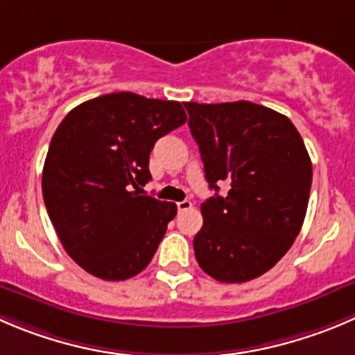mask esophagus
I'll list each match as a JSON object with an SVG mask.
<instances>
[{
  "instance_id": "34e87169",
  "label": "esophagus",
  "mask_w": 355,
  "mask_h": 355,
  "mask_svg": "<svg viewBox=\"0 0 355 355\" xmlns=\"http://www.w3.org/2000/svg\"><path fill=\"white\" fill-rule=\"evenodd\" d=\"M191 202L190 200H183V202H178V211L180 212H184V211H188V209H191Z\"/></svg>"
}]
</instances>
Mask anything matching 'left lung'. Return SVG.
I'll use <instances>...</instances> for the list:
<instances>
[{
	"label": "left lung",
	"mask_w": 355,
	"mask_h": 355,
	"mask_svg": "<svg viewBox=\"0 0 355 355\" xmlns=\"http://www.w3.org/2000/svg\"><path fill=\"white\" fill-rule=\"evenodd\" d=\"M191 136L214 197L202 204L195 258L219 282L241 284L268 272L302 230L312 187V162L284 114L237 101L184 103ZM219 182L231 190L217 195Z\"/></svg>",
	"instance_id": "1"
}]
</instances>
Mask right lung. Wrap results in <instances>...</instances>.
Wrapping results in <instances>:
<instances>
[{
    "label": "right lung",
    "mask_w": 355,
    "mask_h": 355,
    "mask_svg": "<svg viewBox=\"0 0 355 355\" xmlns=\"http://www.w3.org/2000/svg\"><path fill=\"white\" fill-rule=\"evenodd\" d=\"M178 101L116 92L57 127L43 165L46 212L67 254L103 281L143 272L178 207L144 195L155 143L187 121Z\"/></svg>",
    "instance_id": "add662e5"
}]
</instances>
